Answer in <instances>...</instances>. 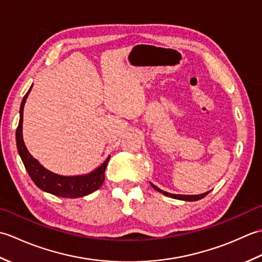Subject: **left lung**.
I'll return each instance as SVG.
<instances>
[{
  "label": "left lung",
  "instance_id": "8db88e82",
  "mask_svg": "<svg viewBox=\"0 0 262 262\" xmlns=\"http://www.w3.org/2000/svg\"><path fill=\"white\" fill-rule=\"evenodd\" d=\"M151 185H152V187L155 189V190H158L159 192L165 194V196L171 197V198H174V199L187 200V202H196V200L202 199V198H204V197L206 196V194H208V193H209V191H208V192H205V193H202V194H196V196H187V194H173V193H170V192H166V191L161 190L160 188H158L157 186H154L153 183H151Z\"/></svg>",
  "mask_w": 262,
  "mask_h": 262
}]
</instances>
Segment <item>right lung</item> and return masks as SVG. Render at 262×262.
Instances as JSON below:
<instances>
[{"mask_svg":"<svg viewBox=\"0 0 262 262\" xmlns=\"http://www.w3.org/2000/svg\"><path fill=\"white\" fill-rule=\"evenodd\" d=\"M22 99L20 107V120L18 128H16L15 138H16V147L20 154L22 162L25 164V168L29 173L31 180L35 182V185L40 188L41 190L49 192L55 196L63 198H79L86 196L89 193H92L97 189L102 186L104 181V171L107 168L110 157L104 162L94 170L91 173L86 176H76V177H64L55 174L53 172L48 171L43 168L41 164H39L36 159L31 157V154L28 152L22 140V120H24V107L28 93Z\"/></svg>","mask_w":262,"mask_h":262,"instance_id":"1","label":"right lung"}]
</instances>
